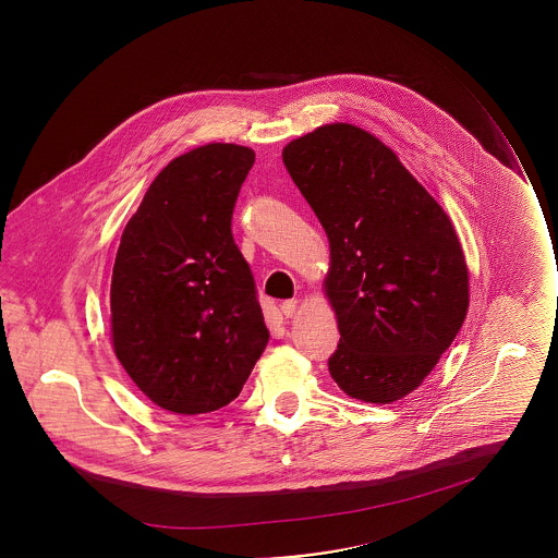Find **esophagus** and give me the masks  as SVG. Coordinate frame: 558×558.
Wrapping results in <instances>:
<instances>
[{
	"label": "esophagus",
	"instance_id": "obj_1",
	"mask_svg": "<svg viewBox=\"0 0 558 558\" xmlns=\"http://www.w3.org/2000/svg\"><path fill=\"white\" fill-rule=\"evenodd\" d=\"M280 312L284 318H292L294 312H296V299H289V301H282L280 305Z\"/></svg>",
	"mask_w": 558,
	"mask_h": 558
}]
</instances>
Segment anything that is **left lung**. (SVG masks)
I'll return each mask as SVG.
<instances>
[{"instance_id":"left-lung-1","label":"left lung","mask_w":558,"mask_h":558,"mask_svg":"<svg viewBox=\"0 0 558 558\" xmlns=\"http://www.w3.org/2000/svg\"><path fill=\"white\" fill-rule=\"evenodd\" d=\"M282 160L330 242L324 284L341 332L330 376L349 398H405L469 310V269L450 217L391 148L355 125L292 140Z\"/></svg>"}]
</instances>
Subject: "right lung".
Returning <instances> with one entry per match:
<instances>
[{
	"instance_id": "1",
	"label": "right lung",
	"mask_w": 558,
	"mask_h": 558,
	"mask_svg": "<svg viewBox=\"0 0 558 558\" xmlns=\"http://www.w3.org/2000/svg\"><path fill=\"white\" fill-rule=\"evenodd\" d=\"M255 153L207 144L171 160L123 230L112 345L146 398L205 414L239 398L269 339L232 213Z\"/></svg>"
}]
</instances>
